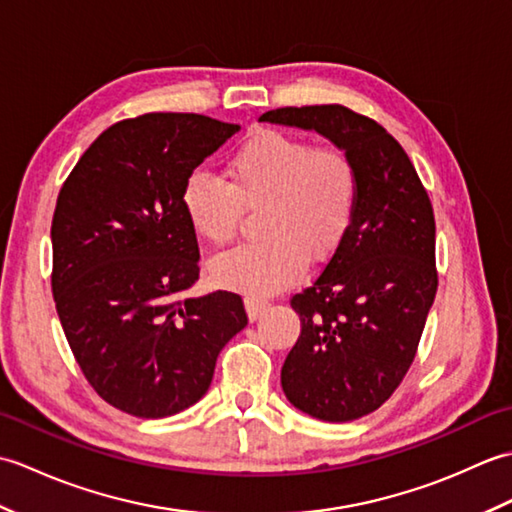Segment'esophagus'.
<instances>
[{
    "label": "esophagus",
    "mask_w": 512,
    "mask_h": 512,
    "mask_svg": "<svg viewBox=\"0 0 512 512\" xmlns=\"http://www.w3.org/2000/svg\"><path fill=\"white\" fill-rule=\"evenodd\" d=\"M244 306H246L248 319H250V321H257L259 314H262V312L268 308V303L262 301V299H255V297H246V299H244Z\"/></svg>",
    "instance_id": "1"
}]
</instances>
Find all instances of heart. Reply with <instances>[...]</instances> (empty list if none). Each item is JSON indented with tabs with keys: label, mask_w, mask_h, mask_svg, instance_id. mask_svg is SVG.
I'll return each instance as SVG.
<instances>
[{
	"label": "heart",
	"mask_w": 512,
	"mask_h": 512,
	"mask_svg": "<svg viewBox=\"0 0 512 512\" xmlns=\"http://www.w3.org/2000/svg\"><path fill=\"white\" fill-rule=\"evenodd\" d=\"M228 184L206 171L184 180L180 206L200 242L224 246L237 233L242 211L266 206V242L237 246L211 262L217 286L268 297L297 284L314 262L345 242L358 209L361 178L341 149L277 129H259L231 156Z\"/></svg>",
	"instance_id": "1"
}]
</instances>
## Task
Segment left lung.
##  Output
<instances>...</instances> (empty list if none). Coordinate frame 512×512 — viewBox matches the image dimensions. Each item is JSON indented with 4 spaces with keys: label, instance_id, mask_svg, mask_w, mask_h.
Instances as JSON below:
<instances>
[{
    "label": "left lung",
    "instance_id": "8db88e82",
    "mask_svg": "<svg viewBox=\"0 0 512 512\" xmlns=\"http://www.w3.org/2000/svg\"><path fill=\"white\" fill-rule=\"evenodd\" d=\"M259 121L317 132L358 169L350 233L314 284L290 301L301 334L281 367V387L312 418H363L405 378L436 299L429 195L398 140L343 105L279 107Z\"/></svg>",
    "mask_w": 512,
    "mask_h": 512
}]
</instances>
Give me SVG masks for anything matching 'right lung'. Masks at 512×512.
Masks as SVG:
<instances>
[{
    "mask_svg": "<svg viewBox=\"0 0 512 512\" xmlns=\"http://www.w3.org/2000/svg\"><path fill=\"white\" fill-rule=\"evenodd\" d=\"M237 132L202 114L129 118L94 140L59 193L52 295L65 339L96 394L129 416L195 405L248 323L233 292L182 299L200 277L184 180Z\"/></svg>",
    "mask_w": 512,
    "mask_h": 512,
    "instance_id": "1",
    "label": "right lung"
}]
</instances>
